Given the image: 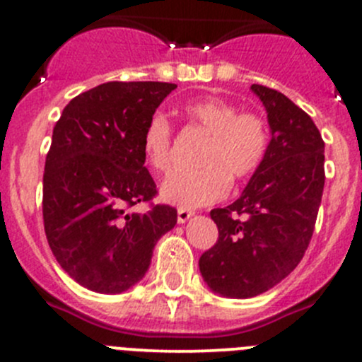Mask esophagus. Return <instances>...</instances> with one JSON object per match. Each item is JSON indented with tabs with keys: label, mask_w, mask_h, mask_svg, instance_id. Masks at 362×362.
Returning a JSON list of instances; mask_svg holds the SVG:
<instances>
[{
	"label": "esophagus",
	"mask_w": 362,
	"mask_h": 362,
	"mask_svg": "<svg viewBox=\"0 0 362 362\" xmlns=\"http://www.w3.org/2000/svg\"><path fill=\"white\" fill-rule=\"evenodd\" d=\"M192 215H194V211L185 210V208H178V211H177V221H178V224H184V222H187L189 218L192 217Z\"/></svg>",
	"instance_id": "obj_1"
}]
</instances>
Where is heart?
<instances>
[{"instance_id":"b5f03b06","label":"heart","mask_w":362,"mask_h":362,"mask_svg":"<svg viewBox=\"0 0 362 362\" xmlns=\"http://www.w3.org/2000/svg\"><path fill=\"white\" fill-rule=\"evenodd\" d=\"M189 120L208 134L196 171L173 173L160 187L166 203L198 208L222 199L229 184L249 180L264 163L269 148V127L254 110H238L221 96H203L182 107ZM173 127L164 113H154L141 134L144 158L159 173L171 168Z\"/></svg>"}]
</instances>
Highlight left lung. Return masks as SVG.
<instances>
[{
  "label": "left lung",
  "instance_id": "obj_1",
  "mask_svg": "<svg viewBox=\"0 0 362 362\" xmlns=\"http://www.w3.org/2000/svg\"><path fill=\"white\" fill-rule=\"evenodd\" d=\"M250 89L268 112V154L235 203L210 211L218 238L199 257L204 282L228 298L266 293L299 264L326 180L324 140L312 117L279 90Z\"/></svg>",
  "mask_w": 362,
  "mask_h": 362
}]
</instances>
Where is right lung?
<instances>
[{
	"mask_svg": "<svg viewBox=\"0 0 362 362\" xmlns=\"http://www.w3.org/2000/svg\"><path fill=\"white\" fill-rule=\"evenodd\" d=\"M168 82H107L73 98L54 126L43 173V226L61 268L94 293L140 282L152 250L177 224L170 204L127 207L158 194L141 134L175 89Z\"/></svg>",
	"mask_w": 362,
	"mask_h": 362,
	"instance_id": "add662e5",
	"label": "right lung"
}]
</instances>
